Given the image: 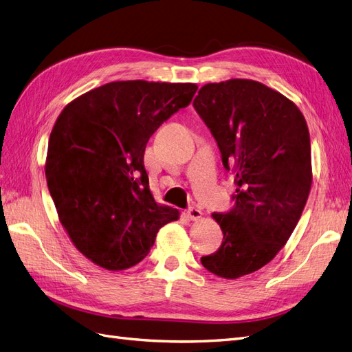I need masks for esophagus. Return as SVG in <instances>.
I'll use <instances>...</instances> for the list:
<instances>
[{"label":"esophagus","instance_id":"esophagus-1","mask_svg":"<svg viewBox=\"0 0 352 352\" xmlns=\"http://www.w3.org/2000/svg\"><path fill=\"white\" fill-rule=\"evenodd\" d=\"M188 216L190 220H198L202 217V211L197 207H189L188 208Z\"/></svg>","mask_w":352,"mask_h":352}]
</instances>
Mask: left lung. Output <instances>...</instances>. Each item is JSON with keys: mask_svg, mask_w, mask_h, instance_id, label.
<instances>
[{"mask_svg": "<svg viewBox=\"0 0 352 352\" xmlns=\"http://www.w3.org/2000/svg\"><path fill=\"white\" fill-rule=\"evenodd\" d=\"M194 109L236 185L233 207L212 214L223 230L220 248L201 263L238 279L270 263L302 214L313 179L310 133L292 101L255 80L204 85Z\"/></svg>", "mask_w": 352, "mask_h": 352, "instance_id": "left-lung-1", "label": "left lung"}]
</instances>
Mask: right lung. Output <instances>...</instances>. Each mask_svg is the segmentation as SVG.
Instances as JSON below:
<instances>
[{"mask_svg":"<svg viewBox=\"0 0 352 352\" xmlns=\"http://www.w3.org/2000/svg\"><path fill=\"white\" fill-rule=\"evenodd\" d=\"M194 83L111 82L72 101L52 127L47 185L76 248L107 270L145 258L157 232L179 219L150 190V136L192 100Z\"/></svg>","mask_w":352,"mask_h":352,"instance_id":"obj_1","label":"right lung"}]
</instances>
